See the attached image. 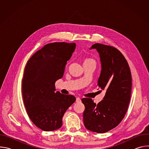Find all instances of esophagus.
Wrapping results in <instances>:
<instances>
[{"label":"esophagus","mask_w":149,"mask_h":149,"mask_svg":"<svg viewBox=\"0 0 149 149\" xmlns=\"http://www.w3.org/2000/svg\"><path fill=\"white\" fill-rule=\"evenodd\" d=\"M76 102H81V99H80L79 97H77V98H76Z\"/></svg>","instance_id":"1"}]
</instances>
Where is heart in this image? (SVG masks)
Returning a JSON list of instances; mask_svg holds the SVG:
<instances>
[{
	"mask_svg": "<svg viewBox=\"0 0 149 149\" xmlns=\"http://www.w3.org/2000/svg\"><path fill=\"white\" fill-rule=\"evenodd\" d=\"M91 61H93V62H94L92 59H89V58H88V59H86V60L84 61V62H91Z\"/></svg>",
	"mask_w": 149,
	"mask_h": 149,
	"instance_id": "1",
	"label": "heart"
}]
</instances>
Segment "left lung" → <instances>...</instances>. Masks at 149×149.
I'll return each mask as SVG.
<instances>
[{"mask_svg": "<svg viewBox=\"0 0 149 149\" xmlns=\"http://www.w3.org/2000/svg\"><path fill=\"white\" fill-rule=\"evenodd\" d=\"M92 49L98 52L101 65L97 86L106 93L97 105L91 98H82L83 121L88 130L104 133L115 128L124 117L131 97L132 74L125 58L116 48L95 44Z\"/></svg>", "mask_w": 149, "mask_h": 149, "instance_id": "left-lung-1", "label": "left lung"}]
</instances>
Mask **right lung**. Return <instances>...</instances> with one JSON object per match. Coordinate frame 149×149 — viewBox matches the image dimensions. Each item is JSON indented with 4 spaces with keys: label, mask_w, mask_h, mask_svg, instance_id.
<instances>
[{
    "label": "right lung",
    "mask_w": 149,
    "mask_h": 149,
    "mask_svg": "<svg viewBox=\"0 0 149 149\" xmlns=\"http://www.w3.org/2000/svg\"><path fill=\"white\" fill-rule=\"evenodd\" d=\"M75 48V43L48 44L27 62L22 82L24 103L31 121L44 131L61 127L63 115L75 101L72 95L55 93V82L63 77Z\"/></svg>",
    "instance_id": "right-lung-1"
}]
</instances>
